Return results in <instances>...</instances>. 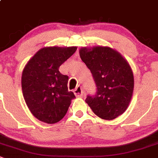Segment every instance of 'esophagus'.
Listing matches in <instances>:
<instances>
[{
    "label": "esophagus",
    "instance_id": "1",
    "mask_svg": "<svg viewBox=\"0 0 158 158\" xmlns=\"http://www.w3.org/2000/svg\"><path fill=\"white\" fill-rule=\"evenodd\" d=\"M74 92V95H76L77 97H81L84 94V89H82V87L77 86L76 89L73 91Z\"/></svg>",
    "mask_w": 158,
    "mask_h": 158
}]
</instances>
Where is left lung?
<instances>
[{
  "label": "left lung",
  "instance_id": "obj_1",
  "mask_svg": "<svg viewBox=\"0 0 158 158\" xmlns=\"http://www.w3.org/2000/svg\"><path fill=\"white\" fill-rule=\"evenodd\" d=\"M79 53L97 87L96 95H88L85 102L99 118L115 119L125 112L132 97L134 76L129 63L106 46L82 47Z\"/></svg>",
  "mask_w": 158,
  "mask_h": 158
}]
</instances>
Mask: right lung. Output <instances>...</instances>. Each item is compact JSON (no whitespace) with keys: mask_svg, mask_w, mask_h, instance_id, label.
<instances>
[{"mask_svg":"<svg viewBox=\"0 0 158 158\" xmlns=\"http://www.w3.org/2000/svg\"><path fill=\"white\" fill-rule=\"evenodd\" d=\"M77 47H44L36 52L22 73V90L31 114L39 121L55 124L64 118L75 98L67 88L68 76L59 66L76 52Z\"/></svg>","mask_w":158,"mask_h":158,"instance_id":"add662e5","label":"right lung"}]
</instances>
